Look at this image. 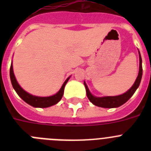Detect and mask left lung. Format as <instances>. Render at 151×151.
Masks as SVG:
<instances>
[{
  "label": "left lung",
  "mask_w": 151,
  "mask_h": 151,
  "mask_svg": "<svg viewBox=\"0 0 151 151\" xmlns=\"http://www.w3.org/2000/svg\"><path fill=\"white\" fill-rule=\"evenodd\" d=\"M139 73H138V77L136 78L135 82H134V85L132 86L129 91L124 93V94H121V95L118 96H107V97H94L91 94V92L89 91V89L88 88L87 85L84 82V85H85V90H86V94H87V97L89 99V101L93 104L94 105L97 106H100V107L104 108H114V107H119L121 105L124 104L125 102H127L130 97L134 94L135 91L138 88L141 82V77H142V60H141V54L139 52Z\"/></svg>",
  "instance_id": "left-lung-1"
}]
</instances>
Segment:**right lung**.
<instances>
[{
	"instance_id": "1",
	"label": "right lung",
	"mask_w": 151,
	"mask_h": 151,
	"mask_svg": "<svg viewBox=\"0 0 151 151\" xmlns=\"http://www.w3.org/2000/svg\"><path fill=\"white\" fill-rule=\"evenodd\" d=\"M10 80H11V83L13 85V88L16 91L19 97L23 100L25 102H26L28 104L31 105V106H34V107H40V108H45L49 107L50 106L56 104L59 102L62 98L64 92V88L65 85L67 83L68 80L69 79V77L65 81L63 85H62L60 91L57 92V94H54L53 96H50V97H38V96H34L32 94H29L26 91H24L22 88L20 87V85H19L17 82V79L15 78L14 73H13V65L11 64L10 69Z\"/></svg>"
}]
</instances>
